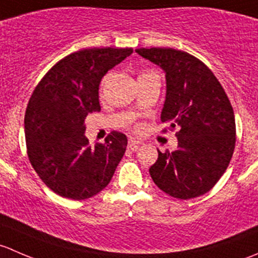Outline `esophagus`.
I'll return each mask as SVG.
<instances>
[{"instance_id":"esophagus-1","label":"esophagus","mask_w":258,"mask_h":258,"mask_svg":"<svg viewBox=\"0 0 258 258\" xmlns=\"http://www.w3.org/2000/svg\"><path fill=\"white\" fill-rule=\"evenodd\" d=\"M140 145H142V141H141V140L134 139V137H131V139L128 140V147L131 148L132 151L137 150V148L140 147Z\"/></svg>"}]
</instances>
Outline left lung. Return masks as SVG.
Masks as SVG:
<instances>
[{
  "instance_id": "8db88e82",
  "label": "left lung",
  "mask_w": 258,
  "mask_h": 258,
  "mask_svg": "<svg viewBox=\"0 0 258 258\" xmlns=\"http://www.w3.org/2000/svg\"><path fill=\"white\" fill-rule=\"evenodd\" d=\"M166 74L161 121L177 127V150L158 151L150 175L179 200L209 192L228 167L236 144L233 108L212 71L192 54L173 48H137Z\"/></svg>"
}]
</instances>
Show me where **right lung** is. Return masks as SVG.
I'll use <instances>...</instances> for the list:
<instances>
[{"instance_id":"right-lung-1","label":"right lung","mask_w":258,"mask_h":258,"mask_svg":"<svg viewBox=\"0 0 258 258\" xmlns=\"http://www.w3.org/2000/svg\"><path fill=\"white\" fill-rule=\"evenodd\" d=\"M132 48H86L57 62L33 91L25 114L30 162L54 194L86 200L102 191L123 157L127 137L113 131L105 144L85 136L88 113L101 110L102 77Z\"/></svg>"}]
</instances>
